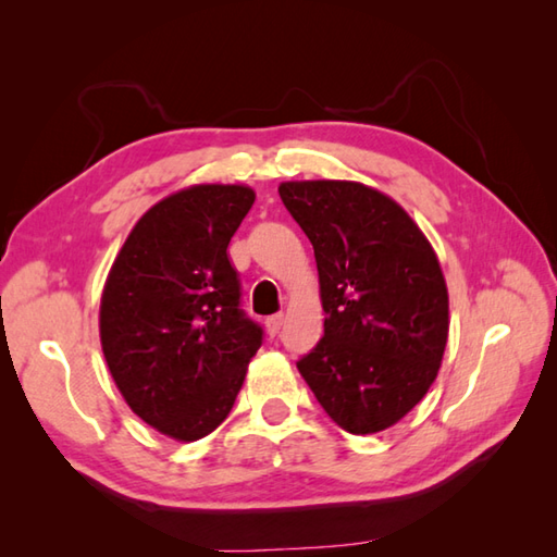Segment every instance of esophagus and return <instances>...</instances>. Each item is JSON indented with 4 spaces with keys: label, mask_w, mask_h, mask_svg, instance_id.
I'll use <instances>...</instances> for the list:
<instances>
[{
    "label": "esophagus",
    "mask_w": 557,
    "mask_h": 557,
    "mask_svg": "<svg viewBox=\"0 0 557 557\" xmlns=\"http://www.w3.org/2000/svg\"><path fill=\"white\" fill-rule=\"evenodd\" d=\"M282 323H285V315L282 313H275V315H270L268 321H265V327H268V333L275 337L277 333H280V327H282Z\"/></svg>",
    "instance_id": "34e87169"
}]
</instances>
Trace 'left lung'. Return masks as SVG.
Masks as SVG:
<instances>
[{"label": "left lung", "mask_w": 557, "mask_h": 557, "mask_svg": "<svg viewBox=\"0 0 557 557\" xmlns=\"http://www.w3.org/2000/svg\"><path fill=\"white\" fill-rule=\"evenodd\" d=\"M280 198L315 253L325 333L297 369L354 435L397 423L429 393L447 342L435 251L393 198L357 182H285Z\"/></svg>", "instance_id": "8db88e82"}]
</instances>
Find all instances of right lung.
Wrapping results in <instances>:
<instances>
[{
    "label": "right lung",
    "mask_w": 557,
    "mask_h": 557,
    "mask_svg": "<svg viewBox=\"0 0 557 557\" xmlns=\"http://www.w3.org/2000/svg\"><path fill=\"white\" fill-rule=\"evenodd\" d=\"M256 194L200 184L152 206L104 282L100 339L126 405L191 443L227 419L263 327L242 309L227 246Z\"/></svg>",
    "instance_id": "right-lung-1"
}]
</instances>
